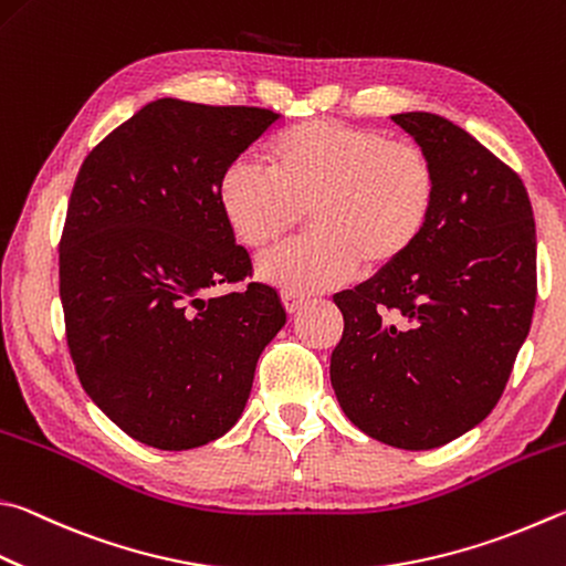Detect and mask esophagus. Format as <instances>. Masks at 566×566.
<instances>
[{
  "instance_id": "obj_1",
  "label": "esophagus",
  "mask_w": 566,
  "mask_h": 566,
  "mask_svg": "<svg viewBox=\"0 0 566 566\" xmlns=\"http://www.w3.org/2000/svg\"><path fill=\"white\" fill-rule=\"evenodd\" d=\"M282 304H284V310L290 312V314H296L302 310V306L306 304V296L304 294H300V292H292V290H284L282 292Z\"/></svg>"
}]
</instances>
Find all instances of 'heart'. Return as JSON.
I'll use <instances>...</instances> for the list:
<instances>
[{
	"mask_svg": "<svg viewBox=\"0 0 566 566\" xmlns=\"http://www.w3.org/2000/svg\"><path fill=\"white\" fill-rule=\"evenodd\" d=\"M272 170L250 160L220 176V210L244 248L266 250L306 220L314 230L256 264L292 292L338 286L361 270H390L423 240L438 205L428 153L386 130L314 118L280 133Z\"/></svg>",
	"mask_w": 566,
	"mask_h": 566,
	"instance_id": "obj_1",
	"label": "heart"
}]
</instances>
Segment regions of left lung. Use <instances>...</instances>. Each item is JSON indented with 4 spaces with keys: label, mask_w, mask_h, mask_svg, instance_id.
Wrapping results in <instances>:
<instances>
[{
    "label": "left lung",
    "mask_w": 566,
    "mask_h": 566,
    "mask_svg": "<svg viewBox=\"0 0 566 566\" xmlns=\"http://www.w3.org/2000/svg\"><path fill=\"white\" fill-rule=\"evenodd\" d=\"M438 170V205L403 262L334 296L338 406L366 436L430 450L490 416L537 300V234L525 182L436 113H396Z\"/></svg>",
    "instance_id": "left-lung-1"
}]
</instances>
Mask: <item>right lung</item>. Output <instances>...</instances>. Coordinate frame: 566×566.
<instances>
[{
  "instance_id": "1",
  "label": "right lung",
  "mask_w": 566,
  "mask_h": 566,
  "mask_svg": "<svg viewBox=\"0 0 566 566\" xmlns=\"http://www.w3.org/2000/svg\"><path fill=\"white\" fill-rule=\"evenodd\" d=\"M280 113L158 98L88 153L59 242L78 381L123 433L158 450L212 443L248 406L256 358L286 322L252 274L218 190Z\"/></svg>"
}]
</instances>
